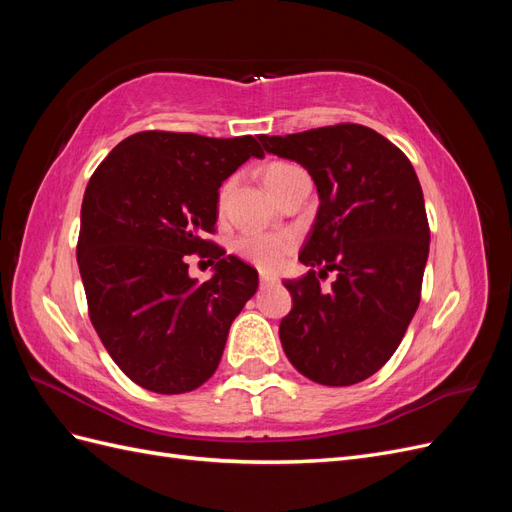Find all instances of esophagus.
<instances>
[{
	"mask_svg": "<svg viewBox=\"0 0 512 512\" xmlns=\"http://www.w3.org/2000/svg\"><path fill=\"white\" fill-rule=\"evenodd\" d=\"M277 277L269 275V273H260V286H269V284H275Z\"/></svg>",
	"mask_w": 512,
	"mask_h": 512,
	"instance_id": "1",
	"label": "esophagus"
}]
</instances>
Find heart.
I'll return each mask as SVG.
<instances>
[{"label":"heart","mask_w":512,"mask_h":512,"mask_svg":"<svg viewBox=\"0 0 512 512\" xmlns=\"http://www.w3.org/2000/svg\"><path fill=\"white\" fill-rule=\"evenodd\" d=\"M299 166L286 164V162H275L265 170V183L271 192H275L284 181H288L294 173H299ZM230 192V183L222 188L220 200L224 203ZM235 252L252 262L258 269L265 271H277L280 269L288 254L292 252V237L282 235V232H245L235 241Z\"/></svg>","instance_id":"obj_1"}]
</instances>
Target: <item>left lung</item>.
<instances>
[{
    "label": "left lung",
    "mask_w": 512,
    "mask_h": 512,
    "mask_svg": "<svg viewBox=\"0 0 512 512\" xmlns=\"http://www.w3.org/2000/svg\"><path fill=\"white\" fill-rule=\"evenodd\" d=\"M267 153L301 164L320 207L299 254L309 267L286 280L280 322L288 361L324 386L361 382L391 359L421 301L429 256L423 190L410 160L376 130L339 123L258 136ZM338 273L331 291L313 269Z\"/></svg>",
    "instance_id": "8db88e82"
}]
</instances>
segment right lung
I'll list each match as a JSON object with an SVG mask.
<instances>
[{
	"label": "right lung",
	"mask_w": 512,
	"mask_h": 512,
	"mask_svg": "<svg viewBox=\"0 0 512 512\" xmlns=\"http://www.w3.org/2000/svg\"><path fill=\"white\" fill-rule=\"evenodd\" d=\"M250 158H265L252 136L138 132L89 179L76 247L89 318L111 359L147 391L205 384L258 288L254 267L205 239L222 183ZM196 251L216 260L203 285L184 260Z\"/></svg>",
	"instance_id": "add662e5"
}]
</instances>
